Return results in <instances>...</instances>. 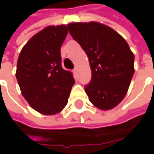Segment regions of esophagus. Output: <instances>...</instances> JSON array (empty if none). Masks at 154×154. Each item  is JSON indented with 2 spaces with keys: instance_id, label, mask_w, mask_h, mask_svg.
<instances>
[{
  "instance_id": "obj_1",
  "label": "esophagus",
  "mask_w": 154,
  "mask_h": 154,
  "mask_svg": "<svg viewBox=\"0 0 154 154\" xmlns=\"http://www.w3.org/2000/svg\"><path fill=\"white\" fill-rule=\"evenodd\" d=\"M73 72H74V74H77V72H78V68L75 67V68H74V70H73Z\"/></svg>"
}]
</instances>
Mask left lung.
<instances>
[{
	"mask_svg": "<svg viewBox=\"0 0 154 154\" xmlns=\"http://www.w3.org/2000/svg\"><path fill=\"white\" fill-rule=\"evenodd\" d=\"M68 29L89 59L92 79L85 91L90 102L113 109L127 94L134 73L133 52L119 33L101 23H70Z\"/></svg>",
	"mask_w": 154,
	"mask_h": 154,
	"instance_id": "obj_1",
	"label": "left lung"
}]
</instances>
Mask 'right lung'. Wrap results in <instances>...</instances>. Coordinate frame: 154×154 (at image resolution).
Here are the masks:
<instances>
[{"instance_id": "right-lung-1", "label": "right lung", "mask_w": 154, "mask_h": 154, "mask_svg": "<svg viewBox=\"0 0 154 154\" xmlns=\"http://www.w3.org/2000/svg\"><path fill=\"white\" fill-rule=\"evenodd\" d=\"M64 25L50 26L22 48L16 78L30 106L44 115H55L67 105L74 79L62 68L61 47L67 37Z\"/></svg>"}]
</instances>
